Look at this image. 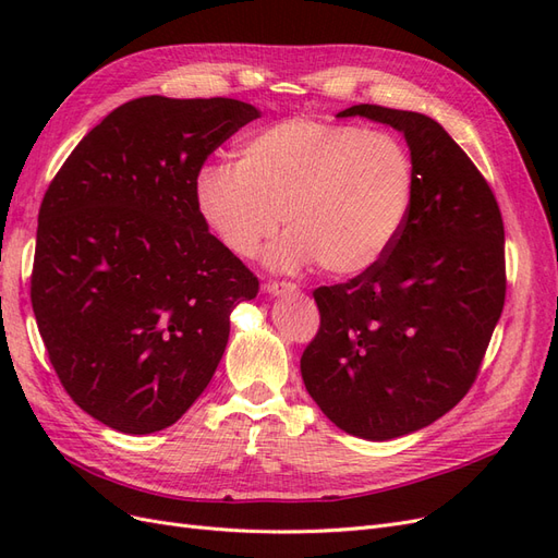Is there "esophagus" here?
Listing matches in <instances>:
<instances>
[{
  "instance_id": "1",
  "label": "esophagus",
  "mask_w": 558,
  "mask_h": 558,
  "mask_svg": "<svg viewBox=\"0 0 558 558\" xmlns=\"http://www.w3.org/2000/svg\"><path fill=\"white\" fill-rule=\"evenodd\" d=\"M263 289H265L269 295H281V293H295L298 286L291 283V281H275V279H269V281H265Z\"/></svg>"
}]
</instances>
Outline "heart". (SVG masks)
<instances>
[{
    "label": "heart",
    "instance_id": "heart-1",
    "mask_svg": "<svg viewBox=\"0 0 558 558\" xmlns=\"http://www.w3.org/2000/svg\"><path fill=\"white\" fill-rule=\"evenodd\" d=\"M416 162L398 134L295 116L246 134L234 165L207 162L195 199L234 256L253 258L279 230L269 263H316L332 277L373 269L408 226Z\"/></svg>",
    "mask_w": 558,
    "mask_h": 558
}]
</instances>
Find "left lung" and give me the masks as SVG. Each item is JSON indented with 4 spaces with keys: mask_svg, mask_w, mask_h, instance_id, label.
<instances>
[{
    "mask_svg": "<svg viewBox=\"0 0 558 558\" xmlns=\"http://www.w3.org/2000/svg\"><path fill=\"white\" fill-rule=\"evenodd\" d=\"M416 162V197L391 251L367 272L314 291L320 326L302 351L310 396L337 428L393 440L463 400L505 305V228L492 185L433 118L377 105Z\"/></svg>",
    "mask_w": 558,
    "mask_h": 558,
    "instance_id": "obj_1",
    "label": "left lung"
}]
</instances>
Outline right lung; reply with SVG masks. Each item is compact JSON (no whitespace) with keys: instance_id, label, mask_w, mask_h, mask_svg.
I'll use <instances>...</instances> for the list:
<instances>
[{"instance_id":"obj_1","label":"right lung","mask_w":558,"mask_h":558,"mask_svg":"<svg viewBox=\"0 0 558 558\" xmlns=\"http://www.w3.org/2000/svg\"><path fill=\"white\" fill-rule=\"evenodd\" d=\"M260 111L148 95L78 142L41 199L29 277L48 361L83 412L146 435L183 416L258 277L202 218V165Z\"/></svg>"}]
</instances>
